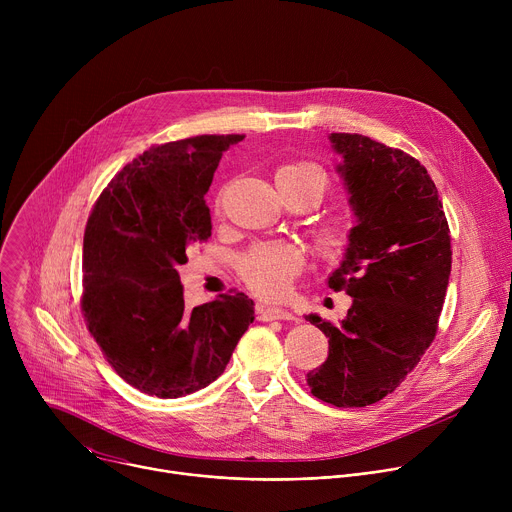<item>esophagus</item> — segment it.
I'll use <instances>...</instances> for the list:
<instances>
[{"mask_svg":"<svg viewBox=\"0 0 512 512\" xmlns=\"http://www.w3.org/2000/svg\"><path fill=\"white\" fill-rule=\"evenodd\" d=\"M257 320L271 322V320H294V314L281 310V308H267V306H257Z\"/></svg>","mask_w":512,"mask_h":512,"instance_id":"esophagus-1","label":"esophagus"}]
</instances>
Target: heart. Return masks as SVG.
I'll return each instance as SVG.
<instances>
[{"label":"heart","mask_w":512,"mask_h":512,"mask_svg":"<svg viewBox=\"0 0 512 512\" xmlns=\"http://www.w3.org/2000/svg\"><path fill=\"white\" fill-rule=\"evenodd\" d=\"M275 182L285 200L312 196L316 202L328 190V172L310 160L285 162L275 172ZM316 243L324 255H336L346 245V231L338 223H326L316 233ZM304 267V253L296 245L263 243L241 259V277L253 294L265 300L285 296Z\"/></svg>","instance_id":"heart-1"}]
</instances>
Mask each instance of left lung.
I'll list each match as a JSON object with an SVG mask.
<instances>
[{"mask_svg": "<svg viewBox=\"0 0 512 512\" xmlns=\"http://www.w3.org/2000/svg\"><path fill=\"white\" fill-rule=\"evenodd\" d=\"M344 158L356 227L328 277L352 306L340 326L310 314L328 338V358L308 373L312 395L364 407L393 393L437 332L452 271L450 227L427 170L409 154L358 133H332Z\"/></svg>", "mask_w": 512, "mask_h": 512, "instance_id": "1", "label": "left lung"}]
</instances>
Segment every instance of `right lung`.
I'll list each match as a JSON object with an SVG mask.
<instances>
[{"mask_svg": "<svg viewBox=\"0 0 512 512\" xmlns=\"http://www.w3.org/2000/svg\"><path fill=\"white\" fill-rule=\"evenodd\" d=\"M245 135H196L154 145L107 184L83 241L87 328L115 373L145 395L176 399L223 375L255 320L241 291L188 310L178 265L210 237L204 194L229 145Z\"/></svg>", "mask_w": 512, "mask_h": 512, "instance_id": "1", "label": "right lung"}]
</instances>
